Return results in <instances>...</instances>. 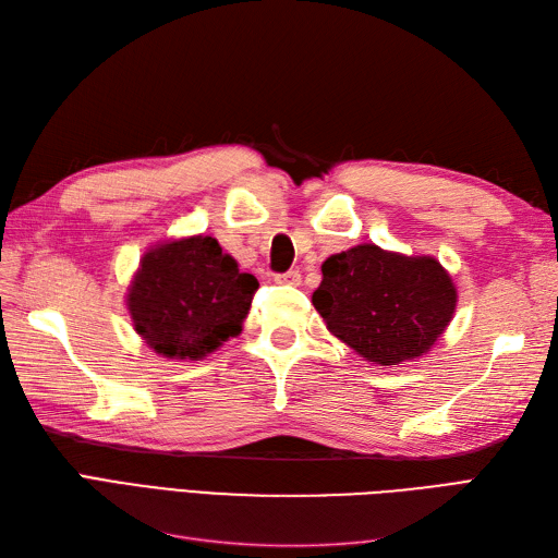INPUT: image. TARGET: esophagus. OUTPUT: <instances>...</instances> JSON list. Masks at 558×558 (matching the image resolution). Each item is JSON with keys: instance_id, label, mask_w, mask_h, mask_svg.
<instances>
[{"instance_id": "esophagus-1", "label": "esophagus", "mask_w": 558, "mask_h": 558, "mask_svg": "<svg viewBox=\"0 0 558 558\" xmlns=\"http://www.w3.org/2000/svg\"><path fill=\"white\" fill-rule=\"evenodd\" d=\"M275 281L283 283V286H300V272H298V269H289V272L279 275Z\"/></svg>"}]
</instances>
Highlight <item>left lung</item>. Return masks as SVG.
Here are the masks:
<instances>
[{
	"mask_svg": "<svg viewBox=\"0 0 558 558\" xmlns=\"http://www.w3.org/2000/svg\"><path fill=\"white\" fill-rule=\"evenodd\" d=\"M312 305L337 340L373 365L428 353L451 324L459 291L433 256L359 244L326 258Z\"/></svg>",
	"mask_w": 558,
	"mask_h": 558,
	"instance_id": "8db88e82",
	"label": "left lung"
}]
</instances>
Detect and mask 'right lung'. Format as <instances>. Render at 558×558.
<instances>
[{
  "label": "right lung",
  "instance_id": "1",
  "mask_svg": "<svg viewBox=\"0 0 558 558\" xmlns=\"http://www.w3.org/2000/svg\"><path fill=\"white\" fill-rule=\"evenodd\" d=\"M258 279L209 234L158 242L125 293L132 328L162 359L202 361L238 337Z\"/></svg>",
  "mask_w": 558,
  "mask_h": 558
}]
</instances>
